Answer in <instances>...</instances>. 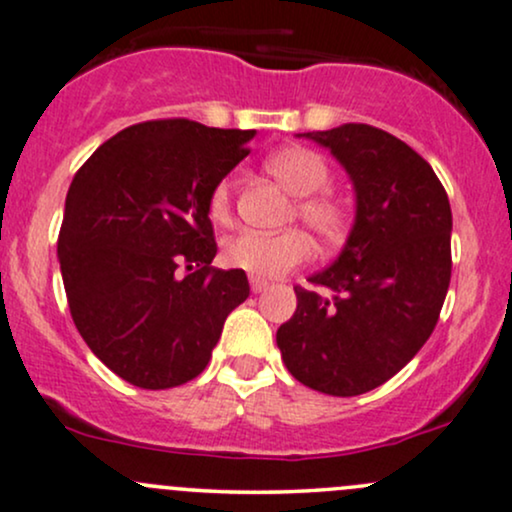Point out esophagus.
<instances>
[{"label":"esophagus","instance_id":"1","mask_svg":"<svg viewBox=\"0 0 512 512\" xmlns=\"http://www.w3.org/2000/svg\"><path fill=\"white\" fill-rule=\"evenodd\" d=\"M250 289L252 293H262L269 289V281L267 279H257V276H250Z\"/></svg>","mask_w":512,"mask_h":512}]
</instances>
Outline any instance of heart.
I'll use <instances>...</instances> for the list:
<instances>
[{"mask_svg": "<svg viewBox=\"0 0 512 512\" xmlns=\"http://www.w3.org/2000/svg\"><path fill=\"white\" fill-rule=\"evenodd\" d=\"M264 168L289 190L293 197V214L320 238L332 240L342 236L346 226V209L337 197L320 192L330 180V166L317 151L305 146H286L274 151L264 161ZM209 219L228 223L233 214V185L223 178L211 187L207 197ZM223 262L228 267L248 272L257 279H276L301 267L313 255L308 236L298 228H286L279 233L240 231L223 243Z\"/></svg>", "mask_w": 512, "mask_h": 512, "instance_id": "obj_1", "label": "heart"}]
</instances>
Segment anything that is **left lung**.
Masks as SVG:
<instances>
[{"label": "left lung", "instance_id": "obj_1", "mask_svg": "<svg viewBox=\"0 0 512 512\" xmlns=\"http://www.w3.org/2000/svg\"><path fill=\"white\" fill-rule=\"evenodd\" d=\"M303 137L327 146L351 175L356 221L332 267L293 286L298 305L276 332L298 383L334 397L375 390L436 327L450 286L452 211L443 182L390 132L349 122Z\"/></svg>", "mask_w": 512, "mask_h": 512}]
</instances>
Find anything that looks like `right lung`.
Instances as JSON below:
<instances>
[{
    "label": "right lung",
    "instance_id": "1",
    "mask_svg": "<svg viewBox=\"0 0 512 512\" xmlns=\"http://www.w3.org/2000/svg\"><path fill=\"white\" fill-rule=\"evenodd\" d=\"M252 137L185 117L149 120L76 170L57 240L69 313L129 385L168 390L197 378L228 313L250 296L245 272L211 267L207 197Z\"/></svg>",
    "mask_w": 512,
    "mask_h": 512
}]
</instances>
